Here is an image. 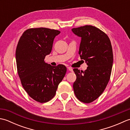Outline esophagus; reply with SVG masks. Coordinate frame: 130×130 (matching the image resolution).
<instances>
[{"mask_svg": "<svg viewBox=\"0 0 130 130\" xmlns=\"http://www.w3.org/2000/svg\"><path fill=\"white\" fill-rule=\"evenodd\" d=\"M67 68H68V70H69L70 71H73V69L71 68H70V67H68Z\"/></svg>", "mask_w": 130, "mask_h": 130, "instance_id": "1", "label": "esophagus"}]
</instances>
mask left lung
<instances>
[{
    "label": "left lung",
    "mask_w": 130,
    "mask_h": 130,
    "mask_svg": "<svg viewBox=\"0 0 130 130\" xmlns=\"http://www.w3.org/2000/svg\"><path fill=\"white\" fill-rule=\"evenodd\" d=\"M71 30L81 37L79 54L88 65L84 71L73 69L76 75L74 93L80 101L89 103L102 94L109 80L113 60L111 43L108 36L94 26Z\"/></svg>",
    "instance_id": "8db88e82"
}]
</instances>
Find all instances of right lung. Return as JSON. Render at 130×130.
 I'll return each mask as SVG.
<instances>
[{"label":"right lung","instance_id":"right-lung-1","mask_svg":"<svg viewBox=\"0 0 130 130\" xmlns=\"http://www.w3.org/2000/svg\"><path fill=\"white\" fill-rule=\"evenodd\" d=\"M60 33L42 27L28 29L17 46V68L22 85L29 96L40 103L54 97L67 72L63 65L52 67L44 61L51 52L55 37Z\"/></svg>","mask_w":130,"mask_h":130}]
</instances>
